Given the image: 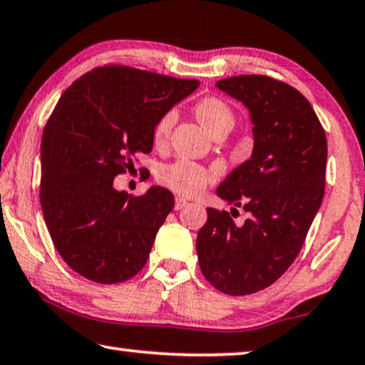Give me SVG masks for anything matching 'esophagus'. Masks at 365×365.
<instances>
[{"mask_svg":"<svg viewBox=\"0 0 365 365\" xmlns=\"http://www.w3.org/2000/svg\"><path fill=\"white\" fill-rule=\"evenodd\" d=\"M187 205H188V202L185 198H182V197L175 198V210H182L183 207H187Z\"/></svg>","mask_w":365,"mask_h":365,"instance_id":"34e87169","label":"esophagus"}]
</instances>
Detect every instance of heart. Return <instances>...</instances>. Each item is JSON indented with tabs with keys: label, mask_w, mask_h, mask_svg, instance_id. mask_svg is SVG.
Wrapping results in <instances>:
<instances>
[{
	"label": "heart",
	"mask_w": 365,
	"mask_h": 365,
	"mask_svg": "<svg viewBox=\"0 0 365 365\" xmlns=\"http://www.w3.org/2000/svg\"><path fill=\"white\" fill-rule=\"evenodd\" d=\"M195 112L200 122L207 127V129L217 135V133H228L235 125V114L227 102L220 97L208 96L200 99L195 104ZM175 110H165L158 117L155 125H153V142L163 143L167 137L170 135V130L173 124H175ZM212 172L205 168L197 162L187 160V158H180L172 163H165L158 168L157 180L160 182L163 187H167L172 192L183 197H195V195L202 193L207 185L212 182Z\"/></svg>",
	"instance_id": "1"
}]
</instances>
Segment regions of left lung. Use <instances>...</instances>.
<instances>
[{"instance_id": "obj_1", "label": "left lung", "mask_w": 365, "mask_h": 365, "mask_svg": "<svg viewBox=\"0 0 365 365\" xmlns=\"http://www.w3.org/2000/svg\"><path fill=\"white\" fill-rule=\"evenodd\" d=\"M217 87L248 107L255 145L217 188L232 213L207 208L197 255L210 284L245 296L273 284L299 255L324 197L327 140L309 101L283 81L245 74ZM238 207L249 215L243 224L232 220Z\"/></svg>"}]
</instances>
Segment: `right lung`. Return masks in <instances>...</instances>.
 I'll list each match as a JSON object with an SVG mask.
<instances>
[{
  "label": "right lung",
  "mask_w": 365,
  "mask_h": 365,
  "mask_svg": "<svg viewBox=\"0 0 365 365\" xmlns=\"http://www.w3.org/2000/svg\"><path fill=\"white\" fill-rule=\"evenodd\" d=\"M200 86L129 66L107 64L71 84L41 142V208L68 266L115 284L145 266L158 228L175 200L163 187L133 197L114 178L153 147V125Z\"/></svg>",
  "instance_id": "obj_1"
}]
</instances>
